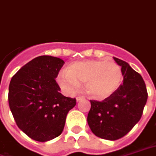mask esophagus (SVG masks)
I'll list each match as a JSON object with an SVG mask.
<instances>
[{
    "mask_svg": "<svg viewBox=\"0 0 156 156\" xmlns=\"http://www.w3.org/2000/svg\"><path fill=\"white\" fill-rule=\"evenodd\" d=\"M83 99H84V97H83V96H77L76 101H81V100H83Z\"/></svg>",
    "mask_w": 156,
    "mask_h": 156,
    "instance_id": "34e87169",
    "label": "esophagus"
}]
</instances>
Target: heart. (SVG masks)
<instances>
[{"instance_id": "heart-1", "label": "heart", "mask_w": 156, "mask_h": 156, "mask_svg": "<svg viewBox=\"0 0 156 156\" xmlns=\"http://www.w3.org/2000/svg\"><path fill=\"white\" fill-rule=\"evenodd\" d=\"M123 81L121 67L114 61L87 60L70 64L66 72L58 75L57 82L67 93H75L80 83L92 98L104 100L117 91Z\"/></svg>"}]
</instances>
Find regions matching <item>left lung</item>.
Masks as SVG:
<instances>
[{"label":"left lung","instance_id":"8db88e82","mask_svg":"<svg viewBox=\"0 0 156 156\" xmlns=\"http://www.w3.org/2000/svg\"><path fill=\"white\" fill-rule=\"evenodd\" d=\"M121 66L123 83L116 92L102 101H90L87 122L93 134L115 140L123 137L141 118L148 93L141 76L126 61L114 57Z\"/></svg>","mask_w":156,"mask_h":156}]
</instances>
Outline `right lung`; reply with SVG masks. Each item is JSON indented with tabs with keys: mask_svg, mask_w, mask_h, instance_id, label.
<instances>
[{
	"mask_svg": "<svg viewBox=\"0 0 156 156\" xmlns=\"http://www.w3.org/2000/svg\"><path fill=\"white\" fill-rule=\"evenodd\" d=\"M65 62L41 55L21 67L12 76L8 101L15 121L34 140L48 141L61 135L67 113L76 98L64 96L55 81Z\"/></svg>",
	"mask_w": 156,
	"mask_h": 156,
	"instance_id": "add662e5",
	"label": "right lung"
}]
</instances>
